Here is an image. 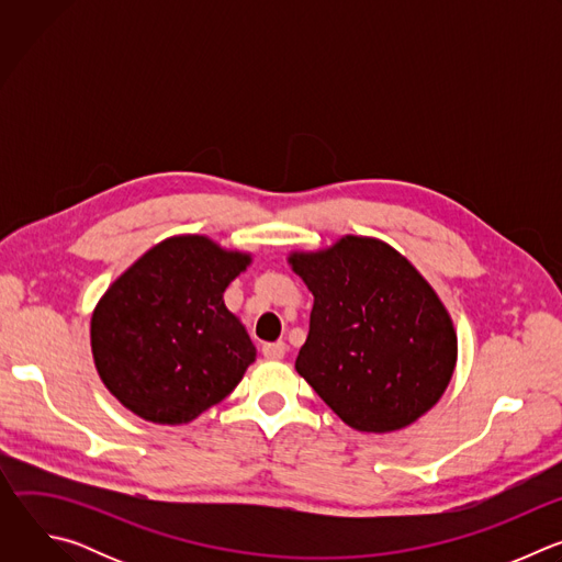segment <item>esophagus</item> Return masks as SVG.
Returning a JSON list of instances; mask_svg holds the SVG:
<instances>
[{"mask_svg": "<svg viewBox=\"0 0 562 562\" xmlns=\"http://www.w3.org/2000/svg\"><path fill=\"white\" fill-rule=\"evenodd\" d=\"M262 353L267 360H282L286 353V345L284 342H269L262 347Z\"/></svg>", "mask_w": 562, "mask_h": 562, "instance_id": "esophagus-1", "label": "esophagus"}]
</instances>
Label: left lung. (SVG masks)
<instances>
[{
    "label": "left lung",
    "instance_id": "1",
    "mask_svg": "<svg viewBox=\"0 0 562 562\" xmlns=\"http://www.w3.org/2000/svg\"><path fill=\"white\" fill-rule=\"evenodd\" d=\"M286 262L313 293L295 360L313 391L364 434L405 429L425 416L451 382L458 336L423 273L369 235L291 251Z\"/></svg>",
    "mask_w": 562,
    "mask_h": 562
}]
</instances>
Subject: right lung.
Listing matches in <instances>:
<instances>
[{"instance_id": "1", "label": "right lung", "mask_w": 562, "mask_h": 562, "mask_svg": "<svg viewBox=\"0 0 562 562\" xmlns=\"http://www.w3.org/2000/svg\"><path fill=\"white\" fill-rule=\"evenodd\" d=\"M251 262L249 251L182 233L106 289L91 315V351L104 386L131 414L187 425L245 378L258 351L224 291Z\"/></svg>"}]
</instances>
